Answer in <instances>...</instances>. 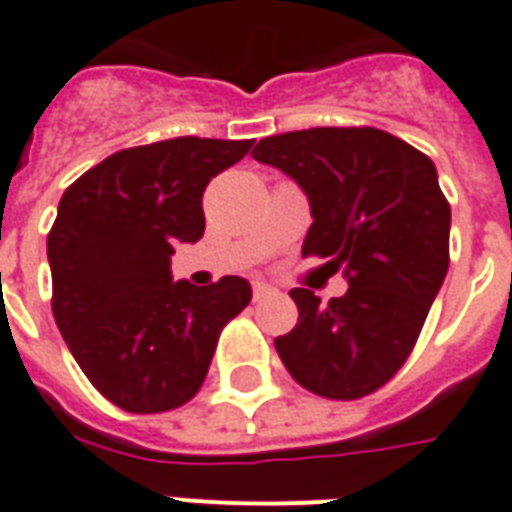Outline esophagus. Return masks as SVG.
Masks as SVG:
<instances>
[{
  "label": "esophagus",
  "instance_id": "1",
  "mask_svg": "<svg viewBox=\"0 0 512 512\" xmlns=\"http://www.w3.org/2000/svg\"><path fill=\"white\" fill-rule=\"evenodd\" d=\"M273 287L271 284H265V282H255L252 284V298L255 300H263V298H268V295H273Z\"/></svg>",
  "mask_w": 512,
  "mask_h": 512
}]
</instances>
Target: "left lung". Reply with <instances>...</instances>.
I'll list each match as a JSON object with an SVG mask.
<instances>
[{"label":"left lung","instance_id":"obj_1","mask_svg":"<svg viewBox=\"0 0 512 512\" xmlns=\"http://www.w3.org/2000/svg\"><path fill=\"white\" fill-rule=\"evenodd\" d=\"M252 158L303 187L311 228L303 257L349 279L330 303L290 292L298 325L276 338L303 389L357 400L403 368L448 271L451 206L435 163L378 128H308L260 139Z\"/></svg>","mask_w":512,"mask_h":512}]
</instances>
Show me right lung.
Masks as SVG:
<instances>
[{"label": "right lung", "mask_w": 512, "mask_h": 512, "mask_svg": "<svg viewBox=\"0 0 512 512\" xmlns=\"http://www.w3.org/2000/svg\"><path fill=\"white\" fill-rule=\"evenodd\" d=\"M252 144L177 136L128 147L61 195L48 233L53 317L88 381L123 411L193 400L222 327L252 300L241 276L171 279L174 247L204 236L206 185Z\"/></svg>", "instance_id": "add662e5"}]
</instances>
